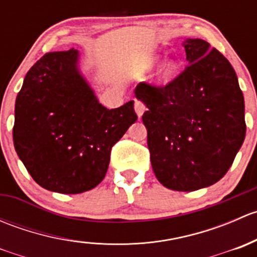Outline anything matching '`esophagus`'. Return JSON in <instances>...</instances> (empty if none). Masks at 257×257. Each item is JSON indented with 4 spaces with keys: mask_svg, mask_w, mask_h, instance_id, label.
Wrapping results in <instances>:
<instances>
[{
    "mask_svg": "<svg viewBox=\"0 0 257 257\" xmlns=\"http://www.w3.org/2000/svg\"><path fill=\"white\" fill-rule=\"evenodd\" d=\"M134 109H136L137 114H138V116L141 118V116L143 115V113L145 112V104L142 100H136V103H134Z\"/></svg>",
    "mask_w": 257,
    "mask_h": 257,
    "instance_id": "esophagus-1",
    "label": "esophagus"
}]
</instances>
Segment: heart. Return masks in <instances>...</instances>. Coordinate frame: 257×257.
I'll return each mask as SVG.
<instances>
[{"instance_id": "1", "label": "heart", "mask_w": 257, "mask_h": 257, "mask_svg": "<svg viewBox=\"0 0 257 257\" xmlns=\"http://www.w3.org/2000/svg\"><path fill=\"white\" fill-rule=\"evenodd\" d=\"M158 57H150L147 61V68H150L153 64L157 62ZM178 72V63L174 61V59H165V61L162 62V64L158 68L157 73H155V82L160 85H165L168 83L172 82L174 79L175 74Z\"/></svg>"}]
</instances>
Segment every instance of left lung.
<instances>
[{
    "instance_id": "left-lung-1",
    "label": "left lung",
    "mask_w": 257,
    "mask_h": 257,
    "mask_svg": "<svg viewBox=\"0 0 257 257\" xmlns=\"http://www.w3.org/2000/svg\"><path fill=\"white\" fill-rule=\"evenodd\" d=\"M188 66L170 83L142 82L136 97L147 105L150 162L168 189L212 185L231 167L246 133L245 103L230 62L206 41L184 42Z\"/></svg>"
}]
</instances>
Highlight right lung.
<instances>
[{
	"mask_svg": "<svg viewBox=\"0 0 257 257\" xmlns=\"http://www.w3.org/2000/svg\"><path fill=\"white\" fill-rule=\"evenodd\" d=\"M78 56L74 48L46 53L26 74L15 105L18 157L38 185L61 194L95 188L113 145L138 119L134 100L115 109L98 102Z\"/></svg>",
	"mask_w": 257,
	"mask_h": 257,
	"instance_id": "1",
	"label": "right lung"
}]
</instances>
